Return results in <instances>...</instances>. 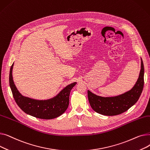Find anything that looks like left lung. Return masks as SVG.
Instances as JSON below:
<instances>
[{
	"label": "left lung",
	"instance_id": "8db88e82",
	"mask_svg": "<svg viewBox=\"0 0 150 150\" xmlns=\"http://www.w3.org/2000/svg\"><path fill=\"white\" fill-rule=\"evenodd\" d=\"M144 85V66L141 59V69L134 86L129 91L113 97H102L88 91L91 108L96 112L105 115H116L127 111L138 101Z\"/></svg>",
	"mask_w": 150,
	"mask_h": 150
}]
</instances>
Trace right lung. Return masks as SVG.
<instances>
[{
  "label": "right lung",
  "instance_id": "add662e5",
  "mask_svg": "<svg viewBox=\"0 0 150 150\" xmlns=\"http://www.w3.org/2000/svg\"><path fill=\"white\" fill-rule=\"evenodd\" d=\"M10 71L9 82L14 99L18 106L26 114L41 119H53L64 113L68 108L70 91L76 84L74 83L68 85L58 95L47 100H36L22 96L18 91L13 82L12 70Z\"/></svg>",
  "mask_w": 150,
  "mask_h": 150
}]
</instances>
